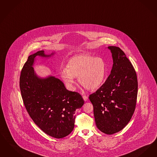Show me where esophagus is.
I'll use <instances>...</instances> for the list:
<instances>
[{
    "label": "esophagus",
    "instance_id": "1",
    "mask_svg": "<svg viewBox=\"0 0 157 157\" xmlns=\"http://www.w3.org/2000/svg\"><path fill=\"white\" fill-rule=\"evenodd\" d=\"M82 98H83V100H84V101H88V96H86V95H83V96H82Z\"/></svg>",
    "mask_w": 157,
    "mask_h": 157
}]
</instances>
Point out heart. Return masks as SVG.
<instances>
[{
    "instance_id": "heart-1",
    "label": "heart",
    "mask_w": 157,
    "mask_h": 157,
    "mask_svg": "<svg viewBox=\"0 0 157 157\" xmlns=\"http://www.w3.org/2000/svg\"><path fill=\"white\" fill-rule=\"evenodd\" d=\"M107 74L106 63L102 57L81 55L71 58L60 75L67 88L74 90L75 78H78V81L85 89L94 90L103 84Z\"/></svg>"
}]
</instances>
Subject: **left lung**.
I'll use <instances>...</instances> for the list:
<instances>
[{
	"label": "left lung",
	"instance_id": "8db88e82",
	"mask_svg": "<svg viewBox=\"0 0 157 157\" xmlns=\"http://www.w3.org/2000/svg\"><path fill=\"white\" fill-rule=\"evenodd\" d=\"M113 64L106 81L89 97L94 106L95 123L107 134L121 130L134 112L138 92L136 71L119 47L109 46Z\"/></svg>",
	"mask_w": 157,
	"mask_h": 157
}]
</instances>
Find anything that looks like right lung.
Returning <instances> with one entry per match:
<instances>
[{"label": "right lung", "instance_id": "obj_1", "mask_svg": "<svg viewBox=\"0 0 157 157\" xmlns=\"http://www.w3.org/2000/svg\"><path fill=\"white\" fill-rule=\"evenodd\" d=\"M39 51L28 57L21 72L20 88L25 109L36 125L52 137L62 138L74 128L76 109L84 101L78 92L68 90L60 79L52 76H38L33 66L36 56L50 57Z\"/></svg>", "mask_w": 157, "mask_h": 157}]
</instances>
